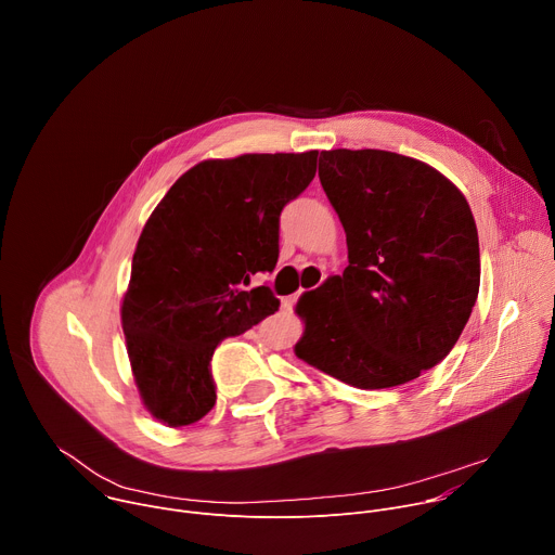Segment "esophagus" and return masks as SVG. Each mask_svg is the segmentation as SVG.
<instances>
[{"label": "esophagus", "instance_id": "34e87169", "mask_svg": "<svg viewBox=\"0 0 555 555\" xmlns=\"http://www.w3.org/2000/svg\"><path fill=\"white\" fill-rule=\"evenodd\" d=\"M294 302H296V296H287V298H283V300H281V309L289 311V309L294 307Z\"/></svg>", "mask_w": 555, "mask_h": 555}]
</instances>
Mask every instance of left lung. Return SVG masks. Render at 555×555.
Instances as JSON below:
<instances>
[{
	"mask_svg": "<svg viewBox=\"0 0 555 555\" xmlns=\"http://www.w3.org/2000/svg\"><path fill=\"white\" fill-rule=\"evenodd\" d=\"M319 178L349 266L298 300L294 351L356 388L406 384L452 351L477 302L472 210L439 171L392 151H321Z\"/></svg>",
	"mask_w": 555,
	"mask_h": 555,
	"instance_id": "left-lung-1",
	"label": "left lung"
}]
</instances>
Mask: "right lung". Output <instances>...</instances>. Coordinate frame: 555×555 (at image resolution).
<instances>
[{"mask_svg": "<svg viewBox=\"0 0 555 555\" xmlns=\"http://www.w3.org/2000/svg\"><path fill=\"white\" fill-rule=\"evenodd\" d=\"M319 151L246 153L186 171L138 240L122 332L146 411L167 426L199 422L217 400L210 360L279 309L268 285L244 289L279 261V217L315 176Z\"/></svg>", "mask_w": 555, "mask_h": 555, "instance_id": "obj_1", "label": "right lung"}]
</instances>
